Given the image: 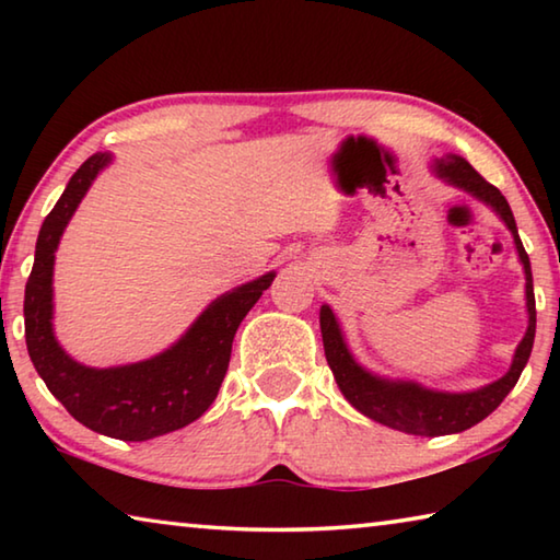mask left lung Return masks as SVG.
<instances>
[{"label": "left lung", "mask_w": 560, "mask_h": 560, "mask_svg": "<svg viewBox=\"0 0 560 560\" xmlns=\"http://www.w3.org/2000/svg\"><path fill=\"white\" fill-rule=\"evenodd\" d=\"M434 173H438V177H442L444 183L459 187L464 192H469L477 197V200L489 205L491 210L504 220L509 232L514 234L518 259L524 264L526 273L528 328L526 336L521 338L514 360H511L509 373L491 385H485L471 393H440L417 383L385 381V377H377L371 371H365V368L350 355L334 311L328 306H320V336H324L326 360L330 371H334L340 393L346 395V400L353 405L358 412L371 417V420L407 434H420V438H440V434L469 430L494 412L497 407L504 402V397L511 393V387L518 383L521 371H524L528 363L536 336L534 279H530L528 254L518 240V230L506 197L501 195L494 185L487 183V179L459 155H447L438 160V163H434Z\"/></svg>", "instance_id": "1"}]
</instances>
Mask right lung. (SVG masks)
I'll use <instances>...</instances> for the list:
<instances>
[{
	"mask_svg": "<svg viewBox=\"0 0 560 560\" xmlns=\"http://www.w3.org/2000/svg\"><path fill=\"white\" fill-rule=\"evenodd\" d=\"M108 163V153L91 155L42 224L24 291V336L36 373L73 420L106 438L145 442L195 422L214 402L230 368L236 328L277 273L269 271L222 293L175 346L155 358L118 368L75 363L59 346L51 326L54 252L75 207Z\"/></svg>",
	"mask_w": 560,
	"mask_h": 560,
	"instance_id": "obj_1",
	"label": "right lung"
}]
</instances>
